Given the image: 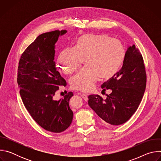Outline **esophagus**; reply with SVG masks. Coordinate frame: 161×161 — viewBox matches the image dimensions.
<instances>
[{
	"label": "esophagus",
	"instance_id": "obj_1",
	"mask_svg": "<svg viewBox=\"0 0 161 161\" xmlns=\"http://www.w3.org/2000/svg\"><path fill=\"white\" fill-rule=\"evenodd\" d=\"M81 97H82V98L85 100V101H87L88 100V96H87V94H81Z\"/></svg>",
	"mask_w": 161,
	"mask_h": 161
}]
</instances>
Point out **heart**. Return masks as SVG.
<instances>
[{"label":"heart","instance_id":"b5f03b06","mask_svg":"<svg viewBox=\"0 0 161 161\" xmlns=\"http://www.w3.org/2000/svg\"><path fill=\"white\" fill-rule=\"evenodd\" d=\"M125 56L122 43L107 36L83 34L73 48L62 50L58 57L60 71L64 75L75 72L84 61L85 69L70 80L72 88L81 92L92 90L98 80L109 79L120 69Z\"/></svg>","mask_w":161,"mask_h":161}]
</instances>
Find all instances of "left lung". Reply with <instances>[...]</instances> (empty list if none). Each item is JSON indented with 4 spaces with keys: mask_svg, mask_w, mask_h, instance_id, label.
I'll use <instances>...</instances> for the list:
<instances>
[{
    "mask_svg": "<svg viewBox=\"0 0 161 161\" xmlns=\"http://www.w3.org/2000/svg\"><path fill=\"white\" fill-rule=\"evenodd\" d=\"M146 85L143 58L134 44L127 48L121 69L101 85L104 91L111 89L112 92L106 95V99L99 95H90L88 105L104 124H123L138 108Z\"/></svg>",
    "mask_w": 161,
    "mask_h": 161,
    "instance_id": "left-lung-1",
    "label": "left lung"
}]
</instances>
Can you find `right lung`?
Returning <instances> with one entry per match:
<instances>
[{
	"label": "right lung",
	"mask_w": 161,
	"mask_h": 161,
	"mask_svg": "<svg viewBox=\"0 0 161 161\" xmlns=\"http://www.w3.org/2000/svg\"><path fill=\"white\" fill-rule=\"evenodd\" d=\"M66 32L56 30L39 35L21 54L18 68L17 82L25 107L39 126L55 133L66 130L73 118L69 105L73 92L54 100L59 86L67 85L54 61L55 44Z\"/></svg>",
	"instance_id": "obj_1"
}]
</instances>
